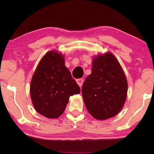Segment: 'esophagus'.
<instances>
[{
  "instance_id": "esophagus-1",
  "label": "esophagus",
  "mask_w": 154,
  "mask_h": 154,
  "mask_svg": "<svg viewBox=\"0 0 154 154\" xmlns=\"http://www.w3.org/2000/svg\"><path fill=\"white\" fill-rule=\"evenodd\" d=\"M83 81H84L83 79H79L76 80V82H77L78 85H79L80 86V87H81V86L83 85Z\"/></svg>"
}]
</instances>
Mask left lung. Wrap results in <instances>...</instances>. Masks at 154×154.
<instances>
[{"instance_id": "1", "label": "left lung", "mask_w": 154, "mask_h": 154, "mask_svg": "<svg viewBox=\"0 0 154 154\" xmlns=\"http://www.w3.org/2000/svg\"><path fill=\"white\" fill-rule=\"evenodd\" d=\"M127 92V79L115 56L106 52L94 57L91 74L82 87L88 112L97 120L115 116L123 108Z\"/></svg>"}]
</instances>
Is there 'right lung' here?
Here are the masks:
<instances>
[{"mask_svg":"<svg viewBox=\"0 0 154 154\" xmlns=\"http://www.w3.org/2000/svg\"><path fill=\"white\" fill-rule=\"evenodd\" d=\"M81 89L65 66L64 56L56 51L48 52L33 73L30 95L35 111L48 119L64 113L69 97Z\"/></svg>","mask_w":154,"mask_h":154,"instance_id":"add662e5","label":"right lung"}]
</instances>
